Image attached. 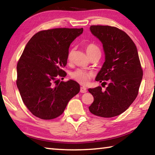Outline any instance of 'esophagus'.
<instances>
[{"mask_svg":"<svg viewBox=\"0 0 155 155\" xmlns=\"http://www.w3.org/2000/svg\"><path fill=\"white\" fill-rule=\"evenodd\" d=\"M80 91L81 93H86L87 92V88L85 87H81Z\"/></svg>","mask_w":155,"mask_h":155,"instance_id":"obj_1","label":"esophagus"}]
</instances>
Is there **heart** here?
Here are the masks:
<instances>
[{
    "instance_id": "1",
    "label": "heart",
    "mask_w": 155,
    "mask_h": 155,
    "mask_svg": "<svg viewBox=\"0 0 155 155\" xmlns=\"http://www.w3.org/2000/svg\"><path fill=\"white\" fill-rule=\"evenodd\" d=\"M85 50H86V52L88 55H90L91 53L95 52V51H100V49L98 46H97L96 44L90 43L86 45L85 46ZM74 48H71L68 52V55H67V59L69 61H72L73 55H74ZM71 78H73V79L75 80L76 81H77L78 83H79L81 85H86V84L88 83L89 81H90L91 76H92V74L91 72L86 71L85 70L83 69H77L74 70V72H72L71 73Z\"/></svg>"
}]
</instances>
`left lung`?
<instances>
[{
  "label": "left lung",
  "mask_w": 155,
  "mask_h": 155,
  "mask_svg": "<svg viewBox=\"0 0 155 155\" xmlns=\"http://www.w3.org/2000/svg\"><path fill=\"white\" fill-rule=\"evenodd\" d=\"M91 33L103 43L105 61L96 76L102 86L109 82L105 91L101 86L89 89L94 102L91 114L112 117L124 112L137 96L143 76L135 43L124 31L111 26L92 25Z\"/></svg>",
  "instance_id": "8db88e82"
}]
</instances>
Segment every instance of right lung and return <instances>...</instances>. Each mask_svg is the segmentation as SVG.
<instances>
[{"mask_svg":"<svg viewBox=\"0 0 155 155\" xmlns=\"http://www.w3.org/2000/svg\"><path fill=\"white\" fill-rule=\"evenodd\" d=\"M83 28H58L39 31L27 44L17 64L16 84L21 98L35 116L52 120L61 115L79 92L77 82L65 77L70 44Z\"/></svg>","mask_w":155,"mask_h":155,"instance_id":"add662e5","label":"right lung"}]
</instances>
